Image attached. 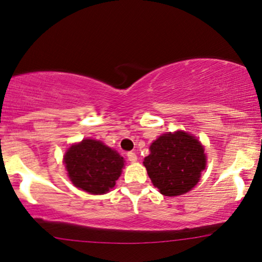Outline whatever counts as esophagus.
Wrapping results in <instances>:
<instances>
[{"instance_id": "34e87169", "label": "esophagus", "mask_w": 262, "mask_h": 262, "mask_svg": "<svg viewBox=\"0 0 262 262\" xmlns=\"http://www.w3.org/2000/svg\"><path fill=\"white\" fill-rule=\"evenodd\" d=\"M127 157H128L129 162H132V163L137 162V160H138V157H137V155H135L134 152H128L127 153Z\"/></svg>"}]
</instances>
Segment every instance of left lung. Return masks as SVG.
Segmentation results:
<instances>
[{"mask_svg": "<svg viewBox=\"0 0 262 262\" xmlns=\"http://www.w3.org/2000/svg\"><path fill=\"white\" fill-rule=\"evenodd\" d=\"M144 165L160 194L177 196L196 186L206 166V155L196 138L177 130L160 135L152 142Z\"/></svg>", "mask_w": 262, "mask_h": 262, "instance_id": "left-lung-1", "label": "left lung"}]
</instances>
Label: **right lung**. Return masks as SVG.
<instances>
[{
    "instance_id": "obj_1",
    "label": "right lung",
    "mask_w": 262,
    "mask_h": 262,
    "mask_svg": "<svg viewBox=\"0 0 262 262\" xmlns=\"http://www.w3.org/2000/svg\"><path fill=\"white\" fill-rule=\"evenodd\" d=\"M68 176L75 187L90 194H105L120 177L124 159L102 141L83 139L63 157Z\"/></svg>"
}]
</instances>
